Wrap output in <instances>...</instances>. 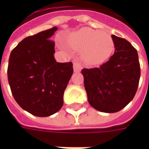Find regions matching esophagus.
<instances>
[{"label":"esophagus","instance_id":"esophagus-1","mask_svg":"<svg viewBox=\"0 0 149 149\" xmlns=\"http://www.w3.org/2000/svg\"><path fill=\"white\" fill-rule=\"evenodd\" d=\"M82 69V65L79 61H76L73 62V70H74L75 72H80Z\"/></svg>","mask_w":149,"mask_h":149}]
</instances>
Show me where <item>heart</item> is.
I'll list each match as a JSON object with an SVG mask.
<instances>
[{"label": "heart", "mask_w": 149, "mask_h": 149, "mask_svg": "<svg viewBox=\"0 0 149 149\" xmlns=\"http://www.w3.org/2000/svg\"><path fill=\"white\" fill-rule=\"evenodd\" d=\"M67 42L73 49L81 51L83 61L90 65L104 61L113 49V41L109 34L89 28L74 33L68 37Z\"/></svg>", "instance_id": "obj_1"}]
</instances>
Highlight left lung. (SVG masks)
Masks as SVG:
<instances>
[{"label": "left lung", "mask_w": 149, "mask_h": 149, "mask_svg": "<svg viewBox=\"0 0 149 149\" xmlns=\"http://www.w3.org/2000/svg\"><path fill=\"white\" fill-rule=\"evenodd\" d=\"M112 38L115 51L109 60L98 68L81 70L88 103L109 113L121 110L133 99L141 77L136 49L124 38Z\"/></svg>", "instance_id": "8db88e82"}]
</instances>
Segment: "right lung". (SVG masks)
Segmentation results:
<instances>
[{
	"label": "right lung",
	"instance_id": "obj_1",
	"mask_svg": "<svg viewBox=\"0 0 149 149\" xmlns=\"http://www.w3.org/2000/svg\"><path fill=\"white\" fill-rule=\"evenodd\" d=\"M53 27L24 38L11 52L8 84L17 103L36 116H49L63 106V96L71 78L72 62L54 58L55 43L50 40Z\"/></svg>",
	"mask_w": 149,
	"mask_h": 149
}]
</instances>
